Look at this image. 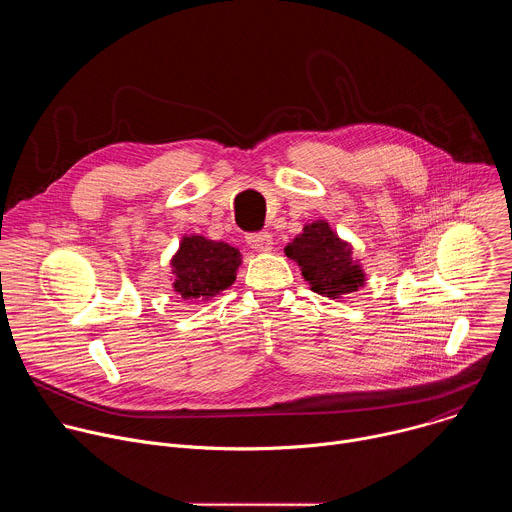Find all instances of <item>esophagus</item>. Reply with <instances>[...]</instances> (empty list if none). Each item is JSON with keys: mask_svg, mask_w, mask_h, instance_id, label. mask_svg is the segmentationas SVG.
<instances>
[{"mask_svg": "<svg viewBox=\"0 0 512 512\" xmlns=\"http://www.w3.org/2000/svg\"><path fill=\"white\" fill-rule=\"evenodd\" d=\"M247 245L255 251H271L273 249V237L267 231L251 233V235H247Z\"/></svg>", "mask_w": 512, "mask_h": 512, "instance_id": "esophagus-1", "label": "esophagus"}]
</instances>
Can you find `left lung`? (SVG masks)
<instances>
[{
	"label": "left lung",
	"mask_w": 512,
	"mask_h": 512,
	"mask_svg": "<svg viewBox=\"0 0 512 512\" xmlns=\"http://www.w3.org/2000/svg\"><path fill=\"white\" fill-rule=\"evenodd\" d=\"M285 255L294 259L312 291L330 300H338L364 285L362 265L352 259V245L342 241L326 221H314L285 247Z\"/></svg>",
	"instance_id": "1"
}]
</instances>
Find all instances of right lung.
Instances as JSON below:
<instances>
[{"instance_id": "obj_1", "label": "right lung", "mask_w": 512, "mask_h": 512, "mask_svg": "<svg viewBox=\"0 0 512 512\" xmlns=\"http://www.w3.org/2000/svg\"><path fill=\"white\" fill-rule=\"evenodd\" d=\"M241 265L239 249L202 235L182 237L170 259L172 287L184 302H206L235 283Z\"/></svg>"}]
</instances>
